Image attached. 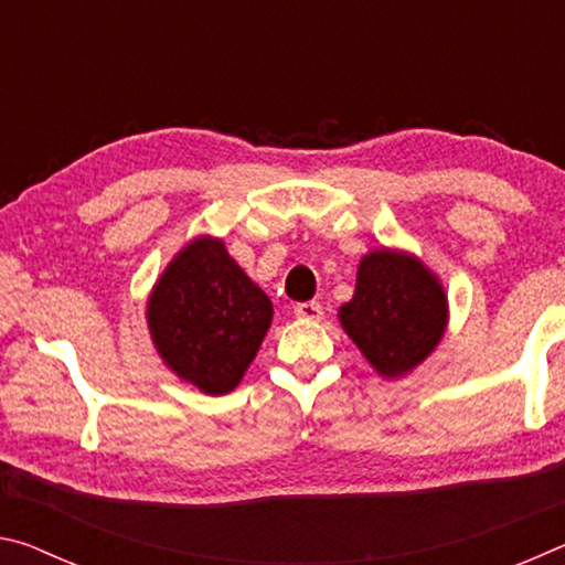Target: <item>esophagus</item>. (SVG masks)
Returning <instances> with one entry per match:
<instances>
[{
	"mask_svg": "<svg viewBox=\"0 0 565 565\" xmlns=\"http://www.w3.org/2000/svg\"><path fill=\"white\" fill-rule=\"evenodd\" d=\"M294 313L303 321H321L323 319V309L321 303L317 301H303V303H296L294 306Z\"/></svg>",
	"mask_w": 565,
	"mask_h": 565,
	"instance_id": "34e87169",
	"label": "esophagus"
}]
</instances>
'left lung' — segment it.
<instances>
[{
  "label": "left lung",
  "mask_w": 565,
  "mask_h": 565,
  "mask_svg": "<svg viewBox=\"0 0 565 565\" xmlns=\"http://www.w3.org/2000/svg\"><path fill=\"white\" fill-rule=\"evenodd\" d=\"M341 329L381 379L420 366L448 327V296L436 271L404 248L379 246L361 256L356 289L339 309Z\"/></svg>",
  "instance_id": "1"
}]
</instances>
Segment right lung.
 <instances>
[{"label": "right lung", "instance_id": "1", "mask_svg": "<svg viewBox=\"0 0 565 565\" xmlns=\"http://www.w3.org/2000/svg\"><path fill=\"white\" fill-rule=\"evenodd\" d=\"M274 306L228 256L199 234L159 274L147 299L149 337L164 366L206 396L234 391L259 353Z\"/></svg>", "mask_w": 565, "mask_h": 565}]
</instances>
